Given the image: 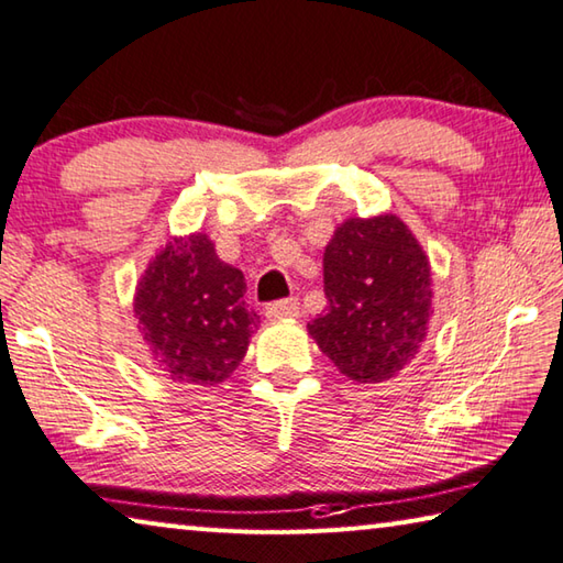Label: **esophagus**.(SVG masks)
<instances>
[{
    "mask_svg": "<svg viewBox=\"0 0 563 563\" xmlns=\"http://www.w3.org/2000/svg\"><path fill=\"white\" fill-rule=\"evenodd\" d=\"M266 319L269 321H282V319H297L299 317V301L297 299H284L274 301L266 307Z\"/></svg>",
    "mask_w": 563,
    "mask_h": 563,
    "instance_id": "obj_1",
    "label": "esophagus"
}]
</instances>
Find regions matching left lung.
Returning <instances> with one entry per match:
<instances>
[{
	"instance_id": "1",
	"label": "left lung",
	"mask_w": 563,
	"mask_h": 563,
	"mask_svg": "<svg viewBox=\"0 0 563 563\" xmlns=\"http://www.w3.org/2000/svg\"><path fill=\"white\" fill-rule=\"evenodd\" d=\"M329 307L309 336L343 376L380 383L416 358L432 317L430 260L396 214L349 217L323 250Z\"/></svg>"
}]
</instances>
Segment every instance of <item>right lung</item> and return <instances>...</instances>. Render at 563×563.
I'll use <instances>...</instances> for the list:
<instances>
[{"label": "right lung", "instance_id": "1", "mask_svg": "<svg viewBox=\"0 0 563 563\" xmlns=\"http://www.w3.org/2000/svg\"><path fill=\"white\" fill-rule=\"evenodd\" d=\"M246 282L205 232L170 236L133 297L153 368L175 383L214 386L240 366L260 317L244 307Z\"/></svg>", "mask_w": 563, "mask_h": 563}]
</instances>
